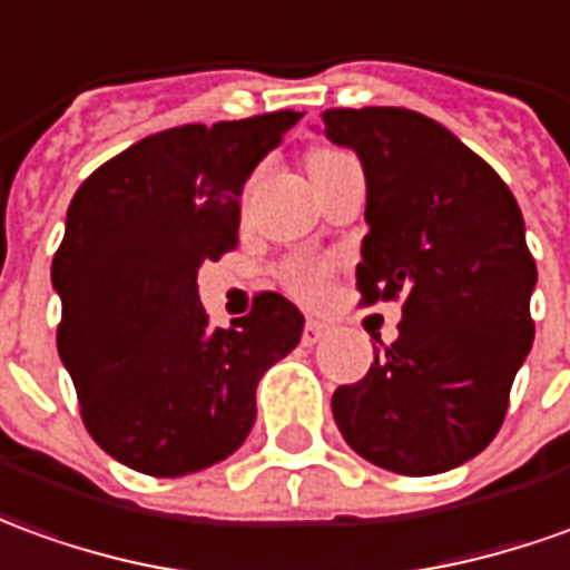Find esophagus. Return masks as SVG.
I'll list each match as a JSON object with an SVG mask.
<instances>
[{"label":"esophagus","instance_id":"34e87169","mask_svg":"<svg viewBox=\"0 0 570 570\" xmlns=\"http://www.w3.org/2000/svg\"><path fill=\"white\" fill-rule=\"evenodd\" d=\"M330 330H333V326L326 324V321H314V317H308V321H305V333H302V342H305V345H314V342L324 340Z\"/></svg>","mask_w":570,"mask_h":570}]
</instances>
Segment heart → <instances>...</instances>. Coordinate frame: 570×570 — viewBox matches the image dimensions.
Returning <instances> with one entry per match:
<instances>
[{"label": "heart", "mask_w": 570, "mask_h": 570, "mask_svg": "<svg viewBox=\"0 0 570 570\" xmlns=\"http://www.w3.org/2000/svg\"><path fill=\"white\" fill-rule=\"evenodd\" d=\"M321 157L324 154H336V150H317ZM314 154V157H317ZM286 284L289 289L302 298H317L324 296V286H326V268L324 265H317V262H305V258H296V262H289L286 265Z\"/></svg>", "instance_id": "b5f03b06"}]
</instances>
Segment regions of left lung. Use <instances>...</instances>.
<instances>
[{
    "mask_svg": "<svg viewBox=\"0 0 570 570\" xmlns=\"http://www.w3.org/2000/svg\"><path fill=\"white\" fill-rule=\"evenodd\" d=\"M324 135L367 178L364 302L404 298L397 340L333 392L354 453L397 475L479 456L534 342L537 265L512 190L441 122L404 107L326 110ZM380 342V336H376Z\"/></svg>",
    "mask_w": 570,
    "mask_h": 570,
    "instance_id": "left-lung-1",
    "label": "left lung"
}]
</instances>
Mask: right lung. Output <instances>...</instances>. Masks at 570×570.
<instances>
[{
    "label": "right lung",
    "mask_w": 570,
    "mask_h": 570,
    "mask_svg": "<svg viewBox=\"0 0 570 570\" xmlns=\"http://www.w3.org/2000/svg\"><path fill=\"white\" fill-rule=\"evenodd\" d=\"M302 114L277 110L147 135L79 185L51 262L58 354L98 448L178 479L222 463L256 423V385L305 317L262 293L230 330L209 326L203 262L237 246L240 194Z\"/></svg>",
    "instance_id": "add662e5"
}]
</instances>
